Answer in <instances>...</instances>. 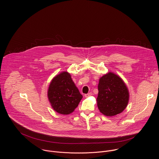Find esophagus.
<instances>
[{
	"mask_svg": "<svg viewBox=\"0 0 159 159\" xmlns=\"http://www.w3.org/2000/svg\"><path fill=\"white\" fill-rule=\"evenodd\" d=\"M92 95V93H88V94H85V98H88V97H89L90 96H91Z\"/></svg>",
	"mask_w": 159,
	"mask_h": 159,
	"instance_id": "1",
	"label": "esophagus"
}]
</instances>
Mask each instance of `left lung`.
<instances>
[{
  "label": "left lung",
  "mask_w": 159,
  "mask_h": 159,
  "mask_svg": "<svg viewBox=\"0 0 159 159\" xmlns=\"http://www.w3.org/2000/svg\"><path fill=\"white\" fill-rule=\"evenodd\" d=\"M98 107L107 116L120 114L127 106L129 93L123 80L112 72L103 75L98 84Z\"/></svg>",
  "instance_id": "1"
}]
</instances>
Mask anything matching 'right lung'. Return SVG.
Instances as JSON below:
<instances>
[{"label":"right lung","mask_w":159,"mask_h":159,"mask_svg":"<svg viewBox=\"0 0 159 159\" xmlns=\"http://www.w3.org/2000/svg\"><path fill=\"white\" fill-rule=\"evenodd\" d=\"M48 97L53 109L61 115L72 112L82 98L70 75L66 72L53 79L49 85Z\"/></svg>","instance_id":"add662e5"}]
</instances>
